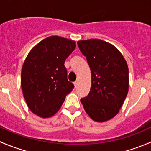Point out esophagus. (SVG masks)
Wrapping results in <instances>:
<instances>
[{
  "mask_svg": "<svg viewBox=\"0 0 151 151\" xmlns=\"http://www.w3.org/2000/svg\"><path fill=\"white\" fill-rule=\"evenodd\" d=\"M74 86L77 87V85H78V82H77V81H75V82H74Z\"/></svg>",
  "mask_w": 151,
  "mask_h": 151,
  "instance_id": "34e87169",
  "label": "esophagus"
}]
</instances>
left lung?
Here are the masks:
<instances>
[{"label": "left lung", "instance_id": "1", "mask_svg": "<svg viewBox=\"0 0 151 151\" xmlns=\"http://www.w3.org/2000/svg\"><path fill=\"white\" fill-rule=\"evenodd\" d=\"M77 45L91 71V91L80 101L93 121H109L118 113L127 96V63L119 50L104 41L92 39Z\"/></svg>", "mask_w": 151, "mask_h": 151}]
</instances>
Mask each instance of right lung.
Listing matches in <instances>:
<instances>
[{"instance_id":"1","label":"right lung","mask_w":151,"mask_h":151,"mask_svg":"<svg viewBox=\"0 0 151 151\" xmlns=\"http://www.w3.org/2000/svg\"><path fill=\"white\" fill-rule=\"evenodd\" d=\"M76 47L74 41L58 36L47 37L28 53L22 68L21 87L33 113L46 118L60 109L74 88L67 79L65 60Z\"/></svg>"}]
</instances>
